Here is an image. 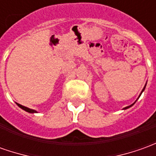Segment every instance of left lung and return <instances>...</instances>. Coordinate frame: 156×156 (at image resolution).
Listing matches in <instances>:
<instances>
[{
  "instance_id": "1",
  "label": "left lung",
  "mask_w": 156,
  "mask_h": 156,
  "mask_svg": "<svg viewBox=\"0 0 156 156\" xmlns=\"http://www.w3.org/2000/svg\"><path fill=\"white\" fill-rule=\"evenodd\" d=\"M144 89H145V87H144V90H143V91L144 90ZM143 91H142V92H143ZM133 104H134V103H133ZM133 104H132V105H133ZM132 105H131V106H128V107H126V108H125V109H126V108H130V107H131Z\"/></svg>"
}]
</instances>
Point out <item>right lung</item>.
<instances>
[{
    "label": "right lung",
    "mask_w": 156,
    "mask_h": 156,
    "mask_svg": "<svg viewBox=\"0 0 156 156\" xmlns=\"http://www.w3.org/2000/svg\"><path fill=\"white\" fill-rule=\"evenodd\" d=\"M17 104H18V106H19L20 108H21L22 109H24L25 111L28 112V113H36V111H35V110H32V109L28 108H26V107H25V106H22V105L19 104V103H17Z\"/></svg>",
    "instance_id": "add662e5"
}]
</instances>
